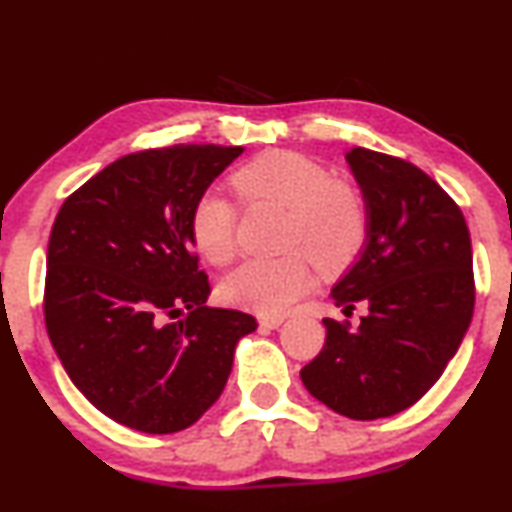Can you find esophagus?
I'll list each match as a JSON object with an SVG mask.
<instances>
[{"label":"esophagus","mask_w":512,"mask_h":512,"mask_svg":"<svg viewBox=\"0 0 512 512\" xmlns=\"http://www.w3.org/2000/svg\"><path fill=\"white\" fill-rule=\"evenodd\" d=\"M283 315H262L260 317V326L262 329H279V326L283 324Z\"/></svg>","instance_id":"34e87169"}]
</instances>
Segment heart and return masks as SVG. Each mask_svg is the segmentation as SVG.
Listing matches in <instances>:
<instances>
[{"label": "heart", "instance_id": "b5f03b06", "mask_svg": "<svg viewBox=\"0 0 512 512\" xmlns=\"http://www.w3.org/2000/svg\"><path fill=\"white\" fill-rule=\"evenodd\" d=\"M231 181L243 200L288 209L286 245L300 250L240 262L219 286L226 303L279 315L312 286L315 274L307 252L324 272H336L353 262L365 243L367 212L360 195L300 152H264L240 166ZM236 221V205L229 197L221 190H205L190 212V238L197 252L212 264L229 262L236 252Z\"/></svg>", "mask_w": 512, "mask_h": 512}]
</instances>
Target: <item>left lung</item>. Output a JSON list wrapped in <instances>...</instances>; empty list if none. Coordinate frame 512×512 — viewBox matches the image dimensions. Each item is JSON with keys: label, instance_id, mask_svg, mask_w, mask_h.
<instances>
[{"label": "left lung", "instance_id": "8db88e82", "mask_svg": "<svg viewBox=\"0 0 512 512\" xmlns=\"http://www.w3.org/2000/svg\"><path fill=\"white\" fill-rule=\"evenodd\" d=\"M367 212L360 257L331 298L360 324L324 319L326 341L300 369L305 389L350 420L410 408L458 353L474 310L472 243L460 207L405 159L353 147L346 155Z\"/></svg>", "mask_w": 512, "mask_h": 512}]
</instances>
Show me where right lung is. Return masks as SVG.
Segmentation results:
<instances>
[{"label":"right lung","instance_id":"1","mask_svg":"<svg viewBox=\"0 0 512 512\" xmlns=\"http://www.w3.org/2000/svg\"><path fill=\"white\" fill-rule=\"evenodd\" d=\"M243 147L174 145L116 159L61 205L45 324L76 389L114 422L174 434L217 403L252 315L207 307L195 200Z\"/></svg>","mask_w":512,"mask_h":512}]
</instances>
